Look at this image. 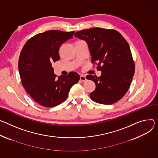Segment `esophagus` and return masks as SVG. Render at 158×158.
I'll use <instances>...</instances> for the list:
<instances>
[{"mask_svg": "<svg viewBox=\"0 0 158 158\" xmlns=\"http://www.w3.org/2000/svg\"><path fill=\"white\" fill-rule=\"evenodd\" d=\"M80 80L82 81H85V80H86V78H85V77L84 76H80Z\"/></svg>", "mask_w": 158, "mask_h": 158, "instance_id": "esophagus-1", "label": "esophagus"}]
</instances>
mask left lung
I'll return each instance as SVG.
<instances>
[{
    "label": "left lung",
    "instance_id": "obj_1",
    "mask_svg": "<svg viewBox=\"0 0 158 158\" xmlns=\"http://www.w3.org/2000/svg\"><path fill=\"white\" fill-rule=\"evenodd\" d=\"M74 36L87 43L91 61L98 63L97 69L102 72L99 77L86 76L96 84L91 99L99 104L116 103L127 92L135 72L127 41L117 31L100 27L77 31Z\"/></svg>",
    "mask_w": 158,
    "mask_h": 158
}]
</instances>
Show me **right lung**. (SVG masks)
I'll return each mask as SVG.
<instances>
[{
    "label": "right lung",
    "instance_id": "1",
    "mask_svg": "<svg viewBox=\"0 0 158 158\" xmlns=\"http://www.w3.org/2000/svg\"><path fill=\"white\" fill-rule=\"evenodd\" d=\"M74 32L50 30L28 40L19 59V72L26 92L45 107H53L67 99L71 87L80 79L75 72L56 78L52 64L59 60L62 44L73 38Z\"/></svg>",
    "mask_w": 158,
    "mask_h": 158
}]
</instances>
